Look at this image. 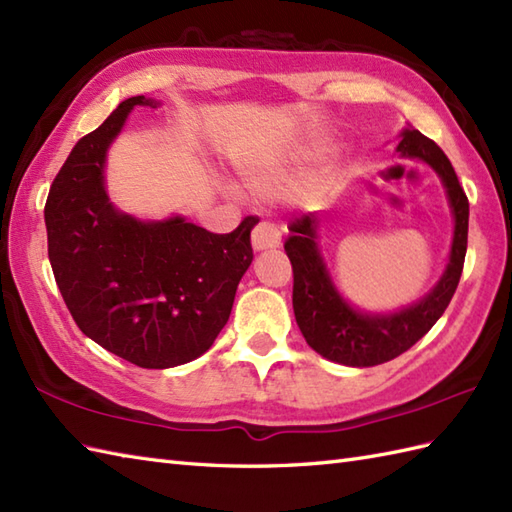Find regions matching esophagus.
<instances>
[{"label":"esophagus","mask_w":512,"mask_h":512,"mask_svg":"<svg viewBox=\"0 0 512 512\" xmlns=\"http://www.w3.org/2000/svg\"><path fill=\"white\" fill-rule=\"evenodd\" d=\"M281 244V233L272 222L261 220L253 229V248L255 251H266V248H277Z\"/></svg>","instance_id":"esophagus-1"}]
</instances>
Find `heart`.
Wrapping results in <instances>:
<instances>
[{"mask_svg": "<svg viewBox=\"0 0 512 512\" xmlns=\"http://www.w3.org/2000/svg\"><path fill=\"white\" fill-rule=\"evenodd\" d=\"M320 159H323V150H312L294 161L255 165V168L246 170V183L259 198H285L307 183Z\"/></svg>", "mask_w": 512, "mask_h": 512, "instance_id": "obj_1", "label": "heart"}]
</instances>
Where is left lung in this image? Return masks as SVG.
<instances>
[{"label": "left lung", "instance_id": "8db88e82", "mask_svg": "<svg viewBox=\"0 0 512 512\" xmlns=\"http://www.w3.org/2000/svg\"><path fill=\"white\" fill-rule=\"evenodd\" d=\"M401 157L430 163L443 178L454 209L456 231L449 266L436 288L417 305L390 316H366L351 310L331 283L316 244V213H303L290 224L283 248L294 272L292 307L303 338L323 358L344 366H375L408 351L443 316L454 296L467 255L469 200L447 154L419 130H403L397 146Z\"/></svg>", "mask_w": 512, "mask_h": 512}]
</instances>
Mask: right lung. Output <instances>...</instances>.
<instances>
[{
	"instance_id": "right-lung-1",
	"label": "right lung",
	"mask_w": 512,
	"mask_h": 512,
	"mask_svg": "<svg viewBox=\"0 0 512 512\" xmlns=\"http://www.w3.org/2000/svg\"><path fill=\"white\" fill-rule=\"evenodd\" d=\"M137 104L152 100H124L58 170L45 202L47 255L82 334L135 366L170 368L196 360L227 325L257 220L211 233L183 218L117 213L104 192V157Z\"/></svg>"
}]
</instances>
